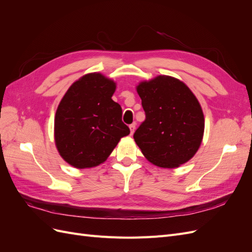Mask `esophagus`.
Segmentation results:
<instances>
[{
	"label": "esophagus",
	"mask_w": 252,
	"mask_h": 252,
	"mask_svg": "<svg viewBox=\"0 0 252 252\" xmlns=\"http://www.w3.org/2000/svg\"><path fill=\"white\" fill-rule=\"evenodd\" d=\"M129 129H130V134H133V132L135 130V124L133 123L131 125H129Z\"/></svg>",
	"instance_id": "34e87169"
}]
</instances>
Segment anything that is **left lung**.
Wrapping results in <instances>:
<instances>
[{"instance_id":"8db88e82","label":"left lung","mask_w":252,"mask_h":252,"mask_svg":"<svg viewBox=\"0 0 252 252\" xmlns=\"http://www.w3.org/2000/svg\"><path fill=\"white\" fill-rule=\"evenodd\" d=\"M146 120L133 139L150 163L177 168L199 150L205 119L196 96L184 82L158 75L136 86Z\"/></svg>"}]
</instances>
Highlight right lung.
<instances>
[{"label": "right lung", "instance_id": "add662e5", "mask_svg": "<svg viewBox=\"0 0 252 252\" xmlns=\"http://www.w3.org/2000/svg\"><path fill=\"white\" fill-rule=\"evenodd\" d=\"M117 83L100 72L83 75L68 88L55 117V143L60 156L74 168L104 163L123 136L121 106L112 100Z\"/></svg>", "mask_w": 252, "mask_h": 252}]
</instances>
